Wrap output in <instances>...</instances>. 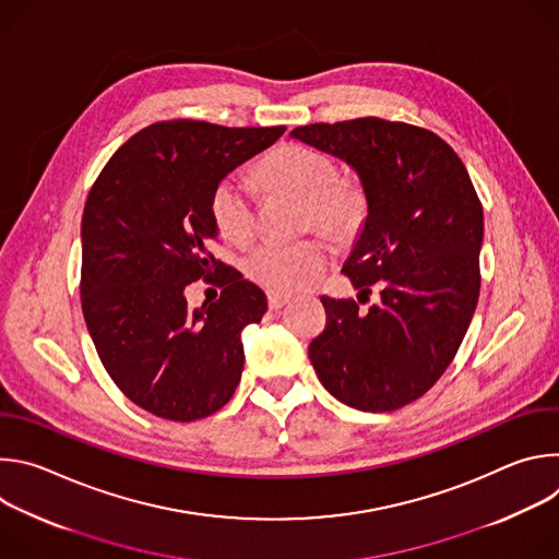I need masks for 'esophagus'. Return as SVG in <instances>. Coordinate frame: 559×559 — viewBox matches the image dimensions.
Wrapping results in <instances>:
<instances>
[{
    "label": "esophagus",
    "instance_id": "34e87169",
    "mask_svg": "<svg viewBox=\"0 0 559 559\" xmlns=\"http://www.w3.org/2000/svg\"><path fill=\"white\" fill-rule=\"evenodd\" d=\"M289 300H292V296L285 294V292H267L270 309H281V307H285Z\"/></svg>",
    "mask_w": 559,
    "mask_h": 559
}]
</instances>
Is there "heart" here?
Instances as JSON below:
<instances>
[{"mask_svg":"<svg viewBox=\"0 0 559 559\" xmlns=\"http://www.w3.org/2000/svg\"><path fill=\"white\" fill-rule=\"evenodd\" d=\"M261 179L272 190L289 192L307 203L309 223L334 236L354 234L367 212L362 183L336 175L334 158L321 150L289 143L272 152L261 168ZM210 214L216 229L229 241L243 243L254 231V186L241 173L225 175L210 194ZM332 261V248L321 238L296 243L265 241L246 259L248 278L272 292H296L313 285Z\"/></svg>","mask_w":559,"mask_h":559,"instance_id":"heart-1","label":"heart"}]
</instances>
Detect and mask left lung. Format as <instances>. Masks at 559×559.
<instances>
[{"instance_id":"left-lung-1","label":"left lung","mask_w":559,"mask_h":559,"mask_svg":"<svg viewBox=\"0 0 559 559\" xmlns=\"http://www.w3.org/2000/svg\"><path fill=\"white\" fill-rule=\"evenodd\" d=\"M289 136L356 170L367 216L343 272L360 296L380 294L367 311L323 296L328 325L309 360L341 403L401 409L438 382L468 330L480 296L483 203L460 156L431 130L362 117Z\"/></svg>"}]
</instances>
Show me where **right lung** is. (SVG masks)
Segmentation results:
<instances>
[{
  "mask_svg": "<svg viewBox=\"0 0 559 559\" xmlns=\"http://www.w3.org/2000/svg\"><path fill=\"white\" fill-rule=\"evenodd\" d=\"M285 126L225 128L158 121L130 136L97 177L82 218V309L97 354L130 401L166 420L212 416L243 371L241 332L267 298L216 261L214 186L270 147ZM203 277L218 301L190 310L185 289Z\"/></svg>",
  "mask_w": 559,
  "mask_h": 559,
  "instance_id": "right-lung-1",
  "label": "right lung"
}]
</instances>
